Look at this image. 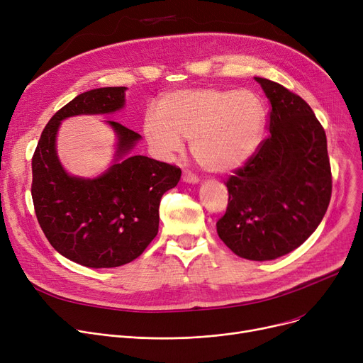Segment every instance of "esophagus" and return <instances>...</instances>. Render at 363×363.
Listing matches in <instances>:
<instances>
[{
  "instance_id": "1",
  "label": "esophagus",
  "mask_w": 363,
  "mask_h": 363,
  "mask_svg": "<svg viewBox=\"0 0 363 363\" xmlns=\"http://www.w3.org/2000/svg\"><path fill=\"white\" fill-rule=\"evenodd\" d=\"M182 181H184V182H188V184H197V182H199V177L194 175L191 170L185 169V170L182 172Z\"/></svg>"
}]
</instances>
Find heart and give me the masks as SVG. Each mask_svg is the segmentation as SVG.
<instances>
[{
	"mask_svg": "<svg viewBox=\"0 0 363 363\" xmlns=\"http://www.w3.org/2000/svg\"><path fill=\"white\" fill-rule=\"evenodd\" d=\"M264 126L260 100L250 91L197 88L166 94L159 110L144 114L150 147L167 157L191 140L196 162L212 174L242 166L256 151Z\"/></svg>",
	"mask_w": 363,
	"mask_h": 363,
	"instance_id": "1",
	"label": "heart"
}]
</instances>
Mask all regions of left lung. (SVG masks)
<instances>
[{
    "mask_svg": "<svg viewBox=\"0 0 363 363\" xmlns=\"http://www.w3.org/2000/svg\"><path fill=\"white\" fill-rule=\"evenodd\" d=\"M271 103L269 137L226 179L230 199L216 222L240 257L272 260L306 241L333 191L327 135L311 106L285 86L255 78Z\"/></svg>",
    "mask_w": 363,
    "mask_h": 363,
    "instance_id": "left-lung-1",
    "label": "left lung"
}]
</instances>
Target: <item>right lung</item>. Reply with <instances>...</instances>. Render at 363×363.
Listing matches in <instances>:
<instances>
[{
	"mask_svg": "<svg viewBox=\"0 0 363 363\" xmlns=\"http://www.w3.org/2000/svg\"><path fill=\"white\" fill-rule=\"evenodd\" d=\"M125 86L79 94L50 119L32 157L36 219L54 249L88 268H116L137 259L159 233L163 194L177 186L181 169L129 151L140 133L107 121L118 135L113 164L99 178L70 177L55 151L60 122L78 114H106L125 106Z\"/></svg>",
	"mask_w": 363,
	"mask_h": 363,
	"instance_id": "add662e5",
	"label": "right lung"
}]
</instances>
